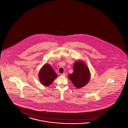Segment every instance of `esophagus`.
<instances>
[{
	"label": "esophagus",
	"instance_id": "obj_1",
	"mask_svg": "<svg viewBox=\"0 0 128 128\" xmlns=\"http://www.w3.org/2000/svg\"><path fill=\"white\" fill-rule=\"evenodd\" d=\"M61 75L62 76H66L67 75V74L66 73H62V74H61Z\"/></svg>",
	"mask_w": 128,
	"mask_h": 128
}]
</instances>
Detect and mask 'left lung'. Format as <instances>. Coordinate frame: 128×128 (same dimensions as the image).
Here are the masks:
<instances>
[{"label": "left lung", "instance_id": "obj_1", "mask_svg": "<svg viewBox=\"0 0 128 128\" xmlns=\"http://www.w3.org/2000/svg\"><path fill=\"white\" fill-rule=\"evenodd\" d=\"M68 77L76 87L80 88L88 83L90 78V73L85 62L78 60L74 63L73 73L69 74Z\"/></svg>", "mask_w": 128, "mask_h": 128}]
</instances>
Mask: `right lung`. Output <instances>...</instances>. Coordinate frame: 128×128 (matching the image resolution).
Listing matches in <instances>:
<instances>
[{"instance_id":"obj_1","label":"right lung","mask_w":128,"mask_h":128,"mask_svg":"<svg viewBox=\"0 0 128 128\" xmlns=\"http://www.w3.org/2000/svg\"><path fill=\"white\" fill-rule=\"evenodd\" d=\"M57 78V75L54 70L48 64L42 67L38 73L39 80L44 86H50Z\"/></svg>"}]
</instances>
